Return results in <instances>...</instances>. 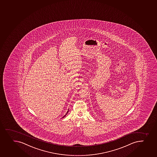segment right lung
<instances>
[{
  "instance_id": "add662e5",
  "label": "right lung",
  "mask_w": 157,
  "mask_h": 157,
  "mask_svg": "<svg viewBox=\"0 0 157 157\" xmlns=\"http://www.w3.org/2000/svg\"><path fill=\"white\" fill-rule=\"evenodd\" d=\"M68 111H67V113H68ZM67 113H66V114H67ZM65 115H64V117H65Z\"/></svg>"
}]
</instances>
